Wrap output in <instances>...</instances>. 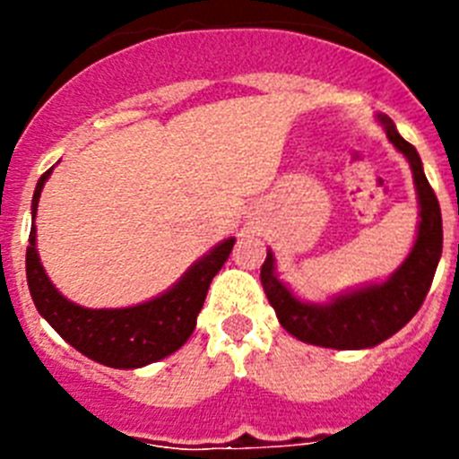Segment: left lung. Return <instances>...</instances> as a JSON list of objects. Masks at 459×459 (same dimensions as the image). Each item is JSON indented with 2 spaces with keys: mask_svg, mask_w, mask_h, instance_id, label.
I'll return each instance as SVG.
<instances>
[{
  "mask_svg": "<svg viewBox=\"0 0 459 459\" xmlns=\"http://www.w3.org/2000/svg\"><path fill=\"white\" fill-rule=\"evenodd\" d=\"M393 147L409 160L419 197V230L411 253L386 280L333 294L324 303L303 301L275 273L271 248L262 264V287L278 322L301 342L326 350H370L395 335L419 312L441 259L444 230L435 190L429 188L419 152L397 133L391 117L377 115Z\"/></svg>",
  "mask_w": 459,
  "mask_h": 459,
  "instance_id": "1",
  "label": "left lung"
}]
</instances>
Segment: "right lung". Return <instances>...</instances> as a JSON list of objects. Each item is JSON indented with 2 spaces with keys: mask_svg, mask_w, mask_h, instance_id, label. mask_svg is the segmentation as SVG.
I'll return each instance as SVG.
<instances>
[{
  "mask_svg": "<svg viewBox=\"0 0 459 459\" xmlns=\"http://www.w3.org/2000/svg\"><path fill=\"white\" fill-rule=\"evenodd\" d=\"M52 169L36 184L27 246V285L39 315L80 354L108 368L133 370L174 354L195 331L211 280L222 269L237 238L230 237L213 246L169 290L149 301L128 307L78 306L52 285L36 250V211Z\"/></svg>",
  "mask_w": 459,
  "mask_h": 459,
  "instance_id": "add662e5",
  "label": "right lung"
}]
</instances>
